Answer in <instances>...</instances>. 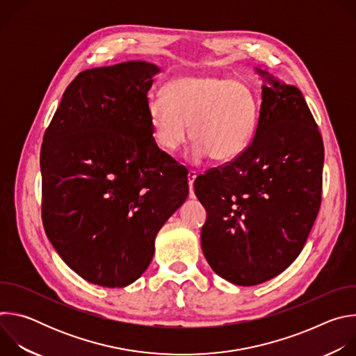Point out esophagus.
Wrapping results in <instances>:
<instances>
[{
	"label": "esophagus",
	"mask_w": 356,
	"mask_h": 356,
	"mask_svg": "<svg viewBox=\"0 0 356 356\" xmlns=\"http://www.w3.org/2000/svg\"><path fill=\"white\" fill-rule=\"evenodd\" d=\"M197 177V173L194 170H190L188 175H187V179H188V187H190V197H194V188H193V184H194V180Z\"/></svg>",
	"instance_id": "obj_1"
}]
</instances>
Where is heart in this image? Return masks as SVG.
<instances>
[{
    "label": "heart",
    "mask_w": 356,
    "mask_h": 356,
    "mask_svg": "<svg viewBox=\"0 0 356 356\" xmlns=\"http://www.w3.org/2000/svg\"><path fill=\"white\" fill-rule=\"evenodd\" d=\"M162 98L149 101L147 118L156 145L172 154L188 139L197 142L193 159L210 156L231 162L241 156L255 134L258 97L246 83L216 74L173 79Z\"/></svg>",
    "instance_id": "heart-1"
}]
</instances>
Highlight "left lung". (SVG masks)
<instances>
[{"label":"left lung","mask_w":356,"mask_h":356,"mask_svg":"<svg viewBox=\"0 0 356 356\" xmlns=\"http://www.w3.org/2000/svg\"><path fill=\"white\" fill-rule=\"evenodd\" d=\"M255 72L264 84L253 140L234 162L194 181L207 211L202 253L218 276L238 286L270 280L296 261L323 187V138L301 91Z\"/></svg>","instance_id":"8db88e82"}]
</instances>
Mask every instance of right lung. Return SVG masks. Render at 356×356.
<instances>
[{
  "mask_svg": "<svg viewBox=\"0 0 356 356\" xmlns=\"http://www.w3.org/2000/svg\"><path fill=\"white\" fill-rule=\"evenodd\" d=\"M158 73L143 60L81 72L43 136V227L63 262L92 284L139 279L159 229L188 195L186 169L152 136L147 91Z\"/></svg>",
  "mask_w": 356,
  "mask_h": 356,
  "instance_id": "right-lung-1",
  "label": "right lung"
}]
</instances>
